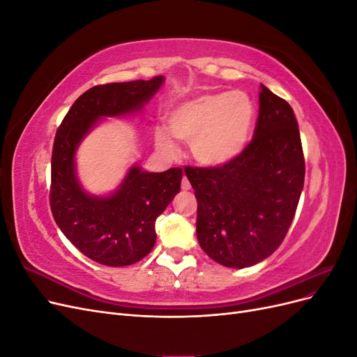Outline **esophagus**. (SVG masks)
Here are the masks:
<instances>
[{
  "mask_svg": "<svg viewBox=\"0 0 357 357\" xmlns=\"http://www.w3.org/2000/svg\"><path fill=\"white\" fill-rule=\"evenodd\" d=\"M181 189L183 190H189L190 189V183H189L188 177H183V180H181Z\"/></svg>",
  "mask_w": 357,
  "mask_h": 357,
  "instance_id": "34e87169",
  "label": "esophagus"
}]
</instances>
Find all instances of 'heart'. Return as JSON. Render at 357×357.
Listing matches in <instances>:
<instances>
[{
	"instance_id": "1",
	"label": "heart",
	"mask_w": 357,
	"mask_h": 357,
	"mask_svg": "<svg viewBox=\"0 0 357 357\" xmlns=\"http://www.w3.org/2000/svg\"><path fill=\"white\" fill-rule=\"evenodd\" d=\"M256 107L241 91L202 93L169 110V132L190 143L192 155L205 167H220L238 158L252 139ZM156 146L165 155H176L174 139L158 128Z\"/></svg>"
}]
</instances>
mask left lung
Here are the masks:
<instances>
[{
  "instance_id": "8db88e82",
  "label": "left lung",
  "mask_w": 357,
  "mask_h": 357,
  "mask_svg": "<svg viewBox=\"0 0 357 357\" xmlns=\"http://www.w3.org/2000/svg\"><path fill=\"white\" fill-rule=\"evenodd\" d=\"M198 201L197 236L213 261L247 268L271 256L295 218L305 177L291 107L261 84L253 139L228 164L185 168Z\"/></svg>"
}]
</instances>
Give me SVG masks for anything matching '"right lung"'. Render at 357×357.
I'll return each instance as SVG.
<instances>
[{"mask_svg":"<svg viewBox=\"0 0 357 357\" xmlns=\"http://www.w3.org/2000/svg\"><path fill=\"white\" fill-rule=\"evenodd\" d=\"M164 83H107L80 95L59 125L52 150L50 210L63 235L92 261L126 266L142 261L155 245V222L180 192L181 168L147 172L138 165L109 197L86 193L75 176V150L101 117L139 112Z\"/></svg>","mask_w":357,"mask_h":357,"instance_id":"obj_1","label":"right lung"}]
</instances>
